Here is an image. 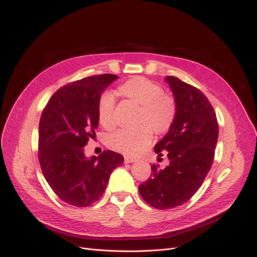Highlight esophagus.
<instances>
[{
	"instance_id": "obj_1",
	"label": "esophagus",
	"mask_w": 257,
	"mask_h": 257,
	"mask_svg": "<svg viewBox=\"0 0 257 257\" xmlns=\"http://www.w3.org/2000/svg\"><path fill=\"white\" fill-rule=\"evenodd\" d=\"M123 161H124V163H126V164H131V163H134V161H136V160H135V158H133V157L124 156Z\"/></svg>"
}]
</instances>
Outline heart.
<instances>
[{
	"label": "heart",
	"instance_id": "b5f03b06",
	"mask_svg": "<svg viewBox=\"0 0 257 257\" xmlns=\"http://www.w3.org/2000/svg\"><path fill=\"white\" fill-rule=\"evenodd\" d=\"M118 92L141 105L138 114L136 129H121L108 138V146L124 155H136L146 148L153 139V131L156 135H164L170 130L178 113L175 99L165 93L163 88L152 80L135 76L118 86ZM115 100L108 91L100 96L97 104L98 121L102 127L111 130L115 126Z\"/></svg>",
	"mask_w": 257,
	"mask_h": 257
}]
</instances>
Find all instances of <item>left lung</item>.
Masks as SVG:
<instances>
[{
  "label": "left lung",
  "mask_w": 257,
  "mask_h": 257,
  "mask_svg": "<svg viewBox=\"0 0 257 257\" xmlns=\"http://www.w3.org/2000/svg\"><path fill=\"white\" fill-rule=\"evenodd\" d=\"M166 80L178 113L154 150L159 157L165 152L169 165L165 169L153 165L152 177L139 186L143 200L159 210L179 207L195 195L211 169L218 138L216 115L208 98L178 77L167 76Z\"/></svg>",
  "instance_id": "8db88e82"
}]
</instances>
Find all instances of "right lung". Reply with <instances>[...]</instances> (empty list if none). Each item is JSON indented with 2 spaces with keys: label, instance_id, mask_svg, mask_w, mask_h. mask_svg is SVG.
<instances>
[{
  "label": "right lung",
  "instance_id": "1",
  "mask_svg": "<svg viewBox=\"0 0 257 257\" xmlns=\"http://www.w3.org/2000/svg\"><path fill=\"white\" fill-rule=\"evenodd\" d=\"M118 78L92 75L58 89L44 107L39 128V160L54 193L74 207H89L100 199L109 175L123 163L118 153L103 151L87 158L84 146L96 136L97 104L101 92Z\"/></svg>",
  "mask_w": 257,
  "mask_h": 257
}]
</instances>
